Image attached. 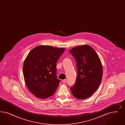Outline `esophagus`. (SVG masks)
Wrapping results in <instances>:
<instances>
[{"mask_svg":"<svg viewBox=\"0 0 125 125\" xmlns=\"http://www.w3.org/2000/svg\"><path fill=\"white\" fill-rule=\"evenodd\" d=\"M66 82H67V80L66 79H65L63 80H62V82L63 83H66Z\"/></svg>","mask_w":125,"mask_h":125,"instance_id":"34e87169","label":"esophagus"}]
</instances>
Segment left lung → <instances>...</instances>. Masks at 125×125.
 Returning a JSON list of instances; mask_svg holds the SVG:
<instances>
[{
	"instance_id": "left-lung-1",
	"label": "left lung",
	"mask_w": 125,
	"mask_h": 125,
	"mask_svg": "<svg viewBox=\"0 0 125 125\" xmlns=\"http://www.w3.org/2000/svg\"><path fill=\"white\" fill-rule=\"evenodd\" d=\"M76 62V83L71 87L73 95L83 99L97 90L102 78V64L97 53L88 45L76 46L69 51Z\"/></svg>"
}]
</instances>
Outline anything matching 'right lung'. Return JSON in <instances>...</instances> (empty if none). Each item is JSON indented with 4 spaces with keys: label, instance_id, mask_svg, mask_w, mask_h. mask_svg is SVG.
I'll return each mask as SVG.
<instances>
[{
    "label": "right lung",
    "instance_id": "add662e5",
    "mask_svg": "<svg viewBox=\"0 0 125 125\" xmlns=\"http://www.w3.org/2000/svg\"><path fill=\"white\" fill-rule=\"evenodd\" d=\"M64 48L40 45L32 49L25 59L23 73L25 83L35 96L41 99L52 96L59 86L56 63Z\"/></svg>",
    "mask_w": 125,
    "mask_h": 125
}]
</instances>
